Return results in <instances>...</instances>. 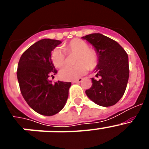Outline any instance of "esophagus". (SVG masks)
Returning <instances> with one entry per match:
<instances>
[{"label": "esophagus", "mask_w": 149, "mask_h": 149, "mask_svg": "<svg viewBox=\"0 0 149 149\" xmlns=\"http://www.w3.org/2000/svg\"><path fill=\"white\" fill-rule=\"evenodd\" d=\"M82 78H78L77 79V80H74V81H72V83H73V84H74V83H75V84H78V83H81V81H82Z\"/></svg>", "instance_id": "34e87169"}]
</instances>
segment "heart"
<instances>
[{"mask_svg": "<svg viewBox=\"0 0 149 149\" xmlns=\"http://www.w3.org/2000/svg\"><path fill=\"white\" fill-rule=\"evenodd\" d=\"M64 50L68 54H76L74 56V65H65L59 72L60 77L63 81H74L84 75L89 68H93L97 64L98 57L93 50L89 49L87 43L84 40L76 39L68 43ZM51 60L54 65L60 68L65 62V54L63 50L56 48L51 53Z\"/></svg>", "mask_w": 149, "mask_h": 149, "instance_id": "b5f03b06", "label": "heart"}]
</instances>
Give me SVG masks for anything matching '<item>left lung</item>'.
<instances>
[{"instance_id":"1","label":"left lung","mask_w":149,"mask_h":149,"mask_svg":"<svg viewBox=\"0 0 149 149\" xmlns=\"http://www.w3.org/2000/svg\"><path fill=\"white\" fill-rule=\"evenodd\" d=\"M95 48L98 64L93 85L86 90L88 98L96 104L110 107L121 99L127 87L129 77L128 56L122 46L113 39L101 33L83 36Z\"/></svg>"}]
</instances>
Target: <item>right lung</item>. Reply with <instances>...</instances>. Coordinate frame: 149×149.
<instances>
[{
	"instance_id": "1",
	"label": "right lung",
	"mask_w": 149,
	"mask_h": 149,
	"mask_svg": "<svg viewBox=\"0 0 149 149\" xmlns=\"http://www.w3.org/2000/svg\"><path fill=\"white\" fill-rule=\"evenodd\" d=\"M61 43L56 39H41L27 48L18 62L17 77L22 96L41 115H55L68 99L71 82L52 84L48 80L57 72L51 60V51Z\"/></svg>"
}]
</instances>
